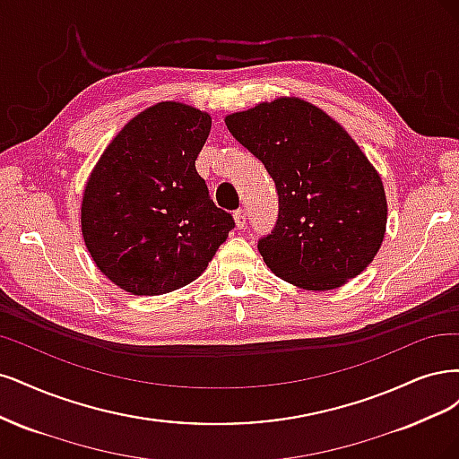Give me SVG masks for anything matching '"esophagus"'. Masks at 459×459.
I'll return each instance as SVG.
<instances>
[{
	"instance_id": "obj_1",
	"label": "esophagus",
	"mask_w": 459,
	"mask_h": 459,
	"mask_svg": "<svg viewBox=\"0 0 459 459\" xmlns=\"http://www.w3.org/2000/svg\"><path fill=\"white\" fill-rule=\"evenodd\" d=\"M246 221H247V217H246V212L244 210H238V212H234V223H236V229H244L246 227Z\"/></svg>"
}]
</instances>
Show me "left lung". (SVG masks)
<instances>
[{"label":"left lung","mask_w":459,"mask_h":459,"mask_svg":"<svg viewBox=\"0 0 459 459\" xmlns=\"http://www.w3.org/2000/svg\"><path fill=\"white\" fill-rule=\"evenodd\" d=\"M278 190V221L259 240L267 267L313 291L335 290L374 261L385 238L387 198L377 169L333 117L298 97L225 117Z\"/></svg>","instance_id":"1"}]
</instances>
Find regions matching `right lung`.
<instances>
[{
    "label": "right lung",
    "instance_id": "add662e5",
    "mask_svg": "<svg viewBox=\"0 0 459 459\" xmlns=\"http://www.w3.org/2000/svg\"><path fill=\"white\" fill-rule=\"evenodd\" d=\"M212 116L164 100L139 112L100 154L82 198L87 251L110 282L161 295L196 280L234 227L195 161Z\"/></svg>",
    "mask_w": 459,
    "mask_h": 459
}]
</instances>
